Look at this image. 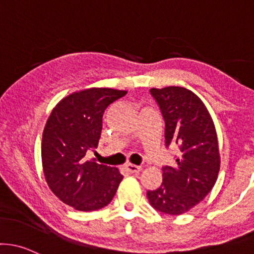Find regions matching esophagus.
I'll return each instance as SVG.
<instances>
[{
    "label": "esophagus",
    "mask_w": 254,
    "mask_h": 254,
    "mask_svg": "<svg viewBox=\"0 0 254 254\" xmlns=\"http://www.w3.org/2000/svg\"><path fill=\"white\" fill-rule=\"evenodd\" d=\"M125 170H127V172H130V174H137V172L141 171L142 168L141 166L133 165V164H127V165H125Z\"/></svg>",
    "instance_id": "1"
}]
</instances>
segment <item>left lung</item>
Segmentation results:
<instances>
[{"instance_id": "left-lung-1", "label": "left lung", "mask_w": 254, "mask_h": 254, "mask_svg": "<svg viewBox=\"0 0 254 254\" xmlns=\"http://www.w3.org/2000/svg\"><path fill=\"white\" fill-rule=\"evenodd\" d=\"M165 121V142L180 147L174 166L163 169V182L147 191L152 207L178 216L195 207L211 191L221 168L218 138L204 102L183 86L152 88Z\"/></svg>"}]
</instances>
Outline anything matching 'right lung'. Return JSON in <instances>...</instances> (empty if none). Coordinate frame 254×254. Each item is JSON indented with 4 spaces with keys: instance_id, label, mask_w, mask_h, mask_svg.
<instances>
[{
    "instance_id": "1",
    "label": "right lung",
    "mask_w": 254,
    "mask_h": 254,
    "mask_svg": "<svg viewBox=\"0 0 254 254\" xmlns=\"http://www.w3.org/2000/svg\"><path fill=\"white\" fill-rule=\"evenodd\" d=\"M127 91L89 88L65 96L53 108L42 136V168L50 190L77 211H96L112 201L123 175L85 160L96 148L108 105Z\"/></svg>"
}]
</instances>
